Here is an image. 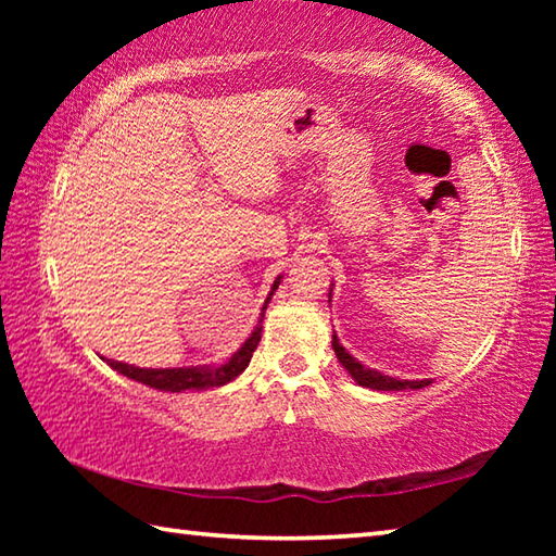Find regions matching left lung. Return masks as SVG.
Masks as SVG:
<instances>
[{"label": "left lung", "instance_id": "left-lung-1", "mask_svg": "<svg viewBox=\"0 0 556 556\" xmlns=\"http://www.w3.org/2000/svg\"><path fill=\"white\" fill-rule=\"evenodd\" d=\"M333 287L328 289V294H331ZM331 301V299H328ZM333 351H336V357L338 363L343 365V368L348 370V375L361 384V388H370V390H382V392H402V390H421L427 388L429 380H400V378H392V375H384V372H378L375 368H368V365H363L357 357H353L351 353L345 351V348L341 345V341H338V336L333 333Z\"/></svg>", "mask_w": 556, "mask_h": 556}]
</instances>
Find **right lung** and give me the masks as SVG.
I'll use <instances>...</instances> for the list:
<instances>
[{"label":"right lung","instance_id":"obj_1","mask_svg":"<svg viewBox=\"0 0 556 556\" xmlns=\"http://www.w3.org/2000/svg\"><path fill=\"white\" fill-rule=\"evenodd\" d=\"M279 281H281V275L275 279V285H271L265 304H262V314L257 318L255 328H252V333L248 336V341H244L225 363H218V365H188V368H137V365H129V363L110 361V357H102V361H105L112 370L125 375V378L135 380V382H142V384H147V388H154V390H162V392L211 390V388H220V384H228V382L238 378V375H242L244 368L250 365V357H252V353H255V348H257L260 338H262V318H265L271 294L277 291Z\"/></svg>","mask_w":556,"mask_h":556}]
</instances>
